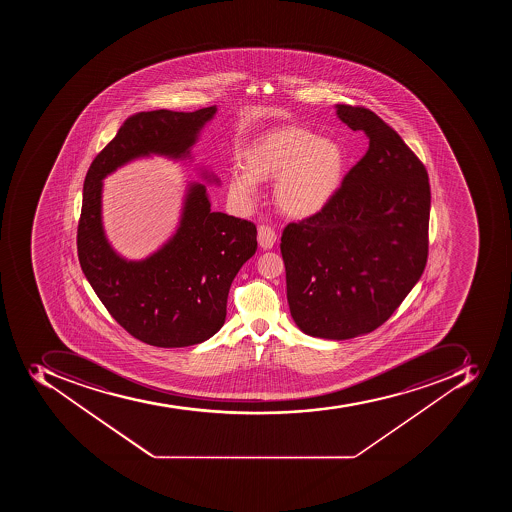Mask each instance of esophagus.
<instances>
[{
    "label": "esophagus",
    "instance_id": "1",
    "mask_svg": "<svg viewBox=\"0 0 512 512\" xmlns=\"http://www.w3.org/2000/svg\"><path fill=\"white\" fill-rule=\"evenodd\" d=\"M275 242H277V235H275L274 229H270L269 226L258 227V243L262 250L274 248Z\"/></svg>",
    "mask_w": 512,
    "mask_h": 512
}]
</instances>
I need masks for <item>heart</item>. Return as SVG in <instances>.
Here are the masks:
<instances>
[{
	"label": "heart",
	"mask_w": 512,
	"mask_h": 512,
	"mask_svg": "<svg viewBox=\"0 0 512 512\" xmlns=\"http://www.w3.org/2000/svg\"><path fill=\"white\" fill-rule=\"evenodd\" d=\"M243 171H232L227 190L248 208L258 182L275 181L274 202L293 219L314 218L328 208L343 186L347 157L343 145L298 125L262 131L242 153Z\"/></svg>",
	"instance_id": "1"
}]
</instances>
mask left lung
I'll return each instance as SVG.
<instances>
[{
  "instance_id": "obj_1",
  "label": "left lung",
  "mask_w": 512,
  "mask_h": 512,
  "mask_svg": "<svg viewBox=\"0 0 512 512\" xmlns=\"http://www.w3.org/2000/svg\"><path fill=\"white\" fill-rule=\"evenodd\" d=\"M334 109L370 147L325 211L286 226L280 250L294 323L343 341L383 325L423 275L431 187L423 163L376 113Z\"/></svg>"
}]
</instances>
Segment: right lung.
I'll list each match as a JSON object with an SVG mask.
<instances>
[{"instance_id":"1","label":"right lung","mask_w":512,"mask_h":512,"mask_svg":"<svg viewBox=\"0 0 512 512\" xmlns=\"http://www.w3.org/2000/svg\"><path fill=\"white\" fill-rule=\"evenodd\" d=\"M218 107L195 112L152 110L123 123L86 174L78 224V259L97 298L129 334L157 347L203 343L226 322L227 296L238 270L256 253V226L211 211L202 182H187L173 234L142 259L118 253L102 221L104 179L141 158L192 163V147ZM206 184L216 174L197 168Z\"/></svg>"}]
</instances>
